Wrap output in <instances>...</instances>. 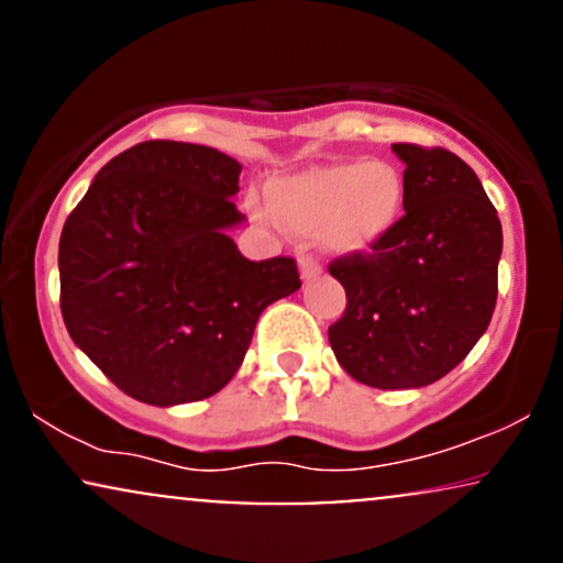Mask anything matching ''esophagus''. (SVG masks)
Here are the masks:
<instances>
[{
	"mask_svg": "<svg viewBox=\"0 0 563 563\" xmlns=\"http://www.w3.org/2000/svg\"><path fill=\"white\" fill-rule=\"evenodd\" d=\"M299 269H301V277L303 280H314V277H318L320 273H322V264L314 260V256H299Z\"/></svg>",
	"mask_w": 563,
	"mask_h": 563,
	"instance_id": "obj_1",
	"label": "esophagus"
}]
</instances>
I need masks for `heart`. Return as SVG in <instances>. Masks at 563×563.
<instances>
[{
  "instance_id": "1",
  "label": "heart",
  "mask_w": 563,
  "mask_h": 563,
  "mask_svg": "<svg viewBox=\"0 0 563 563\" xmlns=\"http://www.w3.org/2000/svg\"><path fill=\"white\" fill-rule=\"evenodd\" d=\"M405 185L386 161H346L280 179L273 211L290 232L322 235L328 249L352 254L376 245L402 214Z\"/></svg>"
}]
</instances>
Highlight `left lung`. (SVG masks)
Listing matches in <instances>:
<instances>
[{"mask_svg": "<svg viewBox=\"0 0 563 563\" xmlns=\"http://www.w3.org/2000/svg\"><path fill=\"white\" fill-rule=\"evenodd\" d=\"M405 214L373 254L328 264L346 290L328 328L339 365L373 389H421L463 363L493 320L503 230L474 169L444 147L391 145Z\"/></svg>", "mask_w": 563, "mask_h": 563, "instance_id": "left-lung-1", "label": "left lung"}]
</instances>
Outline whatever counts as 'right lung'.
<instances>
[{"mask_svg": "<svg viewBox=\"0 0 563 563\" xmlns=\"http://www.w3.org/2000/svg\"><path fill=\"white\" fill-rule=\"evenodd\" d=\"M243 166L151 140L108 161L63 224L60 312L74 344L129 397L185 405L241 367L256 320L301 288L290 256L251 262L228 235Z\"/></svg>", "mask_w": 563, "mask_h": 563, "instance_id": "1", "label": "right lung"}]
</instances>
